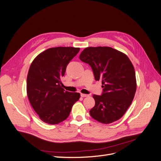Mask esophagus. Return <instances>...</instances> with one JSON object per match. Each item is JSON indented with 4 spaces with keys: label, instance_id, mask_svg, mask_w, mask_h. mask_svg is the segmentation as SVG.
<instances>
[{
    "label": "esophagus",
    "instance_id": "1",
    "mask_svg": "<svg viewBox=\"0 0 161 161\" xmlns=\"http://www.w3.org/2000/svg\"><path fill=\"white\" fill-rule=\"evenodd\" d=\"M80 96L82 97H89V95H86V94H83V93H81L80 94Z\"/></svg>",
    "mask_w": 161,
    "mask_h": 161
}]
</instances>
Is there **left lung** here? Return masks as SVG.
<instances>
[{
    "mask_svg": "<svg viewBox=\"0 0 161 161\" xmlns=\"http://www.w3.org/2000/svg\"><path fill=\"white\" fill-rule=\"evenodd\" d=\"M80 60L89 64L95 79L102 80V95H93L95 105L90 110L92 118L108 124L119 119L132 102L136 91L134 68L123 52L111 47H88Z\"/></svg>",
    "mask_w": 161,
    "mask_h": 161,
    "instance_id": "1",
    "label": "left lung"
}]
</instances>
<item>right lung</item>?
Masks as SVG:
<instances>
[{
  "mask_svg": "<svg viewBox=\"0 0 161 161\" xmlns=\"http://www.w3.org/2000/svg\"><path fill=\"white\" fill-rule=\"evenodd\" d=\"M79 50V47H74L49 48L37 55L31 64L27 94L33 109L43 122L54 125L64 121L80 98L79 92H68L60 86L67 65Z\"/></svg>",
  "mask_w": 161,
  "mask_h": 161,
  "instance_id": "1",
  "label": "right lung"
}]
</instances>
